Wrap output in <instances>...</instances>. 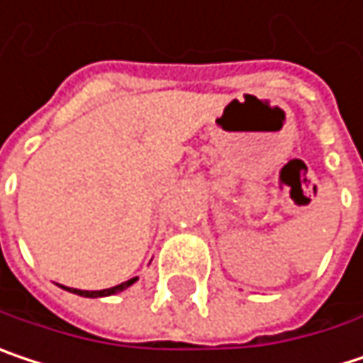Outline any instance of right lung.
<instances>
[{"label":"right lung","mask_w":363,"mask_h":363,"mask_svg":"<svg viewBox=\"0 0 363 363\" xmlns=\"http://www.w3.org/2000/svg\"><path fill=\"white\" fill-rule=\"evenodd\" d=\"M137 277L130 280H126V282H122V284H116L112 289H104V291H81V289H70V286H62V289H66V291H70V293H74V295H81V297H108V295H116V293H120V291H124V289H128L130 284H135L137 282Z\"/></svg>","instance_id":"1"}]
</instances>
